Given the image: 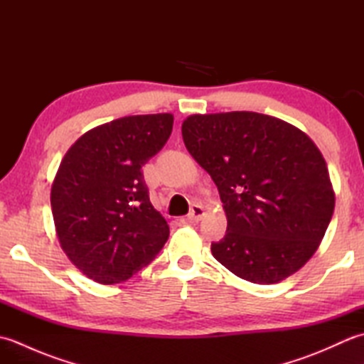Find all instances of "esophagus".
Instances as JSON below:
<instances>
[{
	"label": "esophagus",
	"instance_id": "1",
	"mask_svg": "<svg viewBox=\"0 0 364 364\" xmlns=\"http://www.w3.org/2000/svg\"><path fill=\"white\" fill-rule=\"evenodd\" d=\"M203 218H205V208L197 203V205H192L191 213L188 214L186 220L188 222H198V220H202Z\"/></svg>",
	"mask_w": 364,
	"mask_h": 364
}]
</instances>
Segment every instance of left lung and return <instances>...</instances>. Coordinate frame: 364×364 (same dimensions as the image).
Listing matches in <instances>:
<instances>
[{"instance_id": "obj_1", "label": "left lung", "mask_w": 364, "mask_h": 364, "mask_svg": "<svg viewBox=\"0 0 364 364\" xmlns=\"http://www.w3.org/2000/svg\"><path fill=\"white\" fill-rule=\"evenodd\" d=\"M191 156L211 175L227 215L213 257L242 280L272 284L318 250L335 210L327 162L291 123L250 111L183 122Z\"/></svg>"}]
</instances>
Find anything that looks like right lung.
Here are the masks:
<instances>
[{"label": "right lung", "instance_id": "1", "mask_svg": "<svg viewBox=\"0 0 364 364\" xmlns=\"http://www.w3.org/2000/svg\"><path fill=\"white\" fill-rule=\"evenodd\" d=\"M172 127L168 112L128 115L89 129L60 161L51 184L54 227L60 249L90 280L127 282L168 239L141 168Z\"/></svg>", "mask_w": 364, "mask_h": 364}]
</instances>
